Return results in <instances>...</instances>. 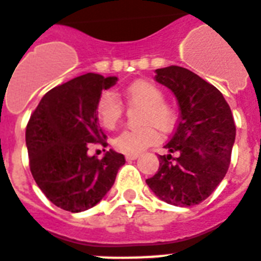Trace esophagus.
Returning <instances> with one entry per match:
<instances>
[{
    "instance_id": "1",
    "label": "esophagus",
    "mask_w": 261,
    "mask_h": 261,
    "mask_svg": "<svg viewBox=\"0 0 261 261\" xmlns=\"http://www.w3.org/2000/svg\"><path fill=\"white\" fill-rule=\"evenodd\" d=\"M138 156H139V155H138V154H134V155H126V159H127V161H135V159H137Z\"/></svg>"
}]
</instances>
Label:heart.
I'll return each mask as SVG.
<instances>
[{"label":"heart","instance_id":"b5f03b06","mask_svg":"<svg viewBox=\"0 0 261 261\" xmlns=\"http://www.w3.org/2000/svg\"><path fill=\"white\" fill-rule=\"evenodd\" d=\"M123 97L130 106H142L139 122L143 126L122 131L114 139V147L122 154H139L144 148L155 144L159 139L155 127L161 131L170 130L174 124V110L163 99V91L156 83L148 80H138L123 90ZM95 111L100 123L106 128L117 127L123 118V105L111 91L99 95Z\"/></svg>","mask_w":261,"mask_h":261}]
</instances>
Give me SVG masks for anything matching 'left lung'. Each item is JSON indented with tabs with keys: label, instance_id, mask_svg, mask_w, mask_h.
<instances>
[{
	"label": "left lung",
	"instance_id": "left-lung-1",
	"mask_svg": "<svg viewBox=\"0 0 261 261\" xmlns=\"http://www.w3.org/2000/svg\"><path fill=\"white\" fill-rule=\"evenodd\" d=\"M156 82L171 90L180 117L171 139L159 155V168L147 179L161 200L178 207L199 204L214 192L228 171L236 126L223 94L190 70H156Z\"/></svg>",
	"mask_w": 261,
	"mask_h": 261
}]
</instances>
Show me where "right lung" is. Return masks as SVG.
Masks as SVG:
<instances>
[{"mask_svg":"<svg viewBox=\"0 0 261 261\" xmlns=\"http://www.w3.org/2000/svg\"><path fill=\"white\" fill-rule=\"evenodd\" d=\"M117 76L87 73L43 95L26 126V147L33 178L45 196L69 212L91 208L113 187L126 161L107 151L102 159L89 156L90 143L106 146L95 105L102 90Z\"/></svg>","mask_w":261,"mask_h":261,"instance_id":"right-lung-1","label":"right lung"}]
</instances>
